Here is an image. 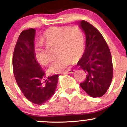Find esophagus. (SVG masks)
<instances>
[{
    "label": "esophagus",
    "mask_w": 127,
    "mask_h": 127,
    "mask_svg": "<svg viewBox=\"0 0 127 127\" xmlns=\"http://www.w3.org/2000/svg\"><path fill=\"white\" fill-rule=\"evenodd\" d=\"M75 71V70H73V69H69V70H66V71H64V74H66V73H73Z\"/></svg>",
    "instance_id": "esophagus-1"
}]
</instances>
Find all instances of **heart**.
<instances>
[{
  "label": "heart",
  "instance_id": "obj_1",
  "mask_svg": "<svg viewBox=\"0 0 127 127\" xmlns=\"http://www.w3.org/2000/svg\"><path fill=\"white\" fill-rule=\"evenodd\" d=\"M43 42L49 44H57L56 54L58 57L52 61L49 71L61 73L70 65L72 60L78 61L84 51V38L83 32L76 26L73 27H51L44 32ZM35 57L41 65H47L50 58L42 48L41 43L36 46Z\"/></svg>",
  "mask_w": 127,
  "mask_h": 127
}]
</instances>
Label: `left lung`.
I'll return each mask as SVG.
<instances>
[{"instance_id": "8db88e82", "label": "left lung", "mask_w": 127, "mask_h": 127, "mask_svg": "<svg viewBox=\"0 0 127 127\" xmlns=\"http://www.w3.org/2000/svg\"><path fill=\"white\" fill-rule=\"evenodd\" d=\"M86 34V48L77 65L86 73V80L80 86L92 97L102 96L110 86L113 75L110 50L102 35L86 21H79Z\"/></svg>"}]
</instances>
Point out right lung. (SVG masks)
I'll return each mask as SVG.
<instances>
[{"instance_id": "1", "label": "right lung", "mask_w": 127, "mask_h": 127, "mask_svg": "<svg viewBox=\"0 0 127 127\" xmlns=\"http://www.w3.org/2000/svg\"><path fill=\"white\" fill-rule=\"evenodd\" d=\"M35 36L33 29L21 33L14 49L13 69L16 81L26 98L42 104L54 95L59 75L46 78L45 72L35 57Z\"/></svg>"}]
</instances>
